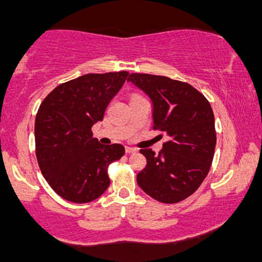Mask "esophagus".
Listing matches in <instances>:
<instances>
[{"instance_id": "34e87169", "label": "esophagus", "mask_w": 262, "mask_h": 262, "mask_svg": "<svg viewBox=\"0 0 262 262\" xmlns=\"http://www.w3.org/2000/svg\"><path fill=\"white\" fill-rule=\"evenodd\" d=\"M138 149L135 148H132V146H125V152L127 154H133V152H137Z\"/></svg>"}]
</instances>
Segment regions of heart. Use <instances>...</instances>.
<instances>
[{"label": "heart", "instance_id": "b5f03b06", "mask_svg": "<svg viewBox=\"0 0 262 262\" xmlns=\"http://www.w3.org/2000/svg\"><path fill=\"white\" fill-rule=\"evenodd\" d=\"M133 97H137V95H134V96H133Z\"/></svg>", "mask_w": 262, "mask_h": 262}]
</instances>
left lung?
Segmentation results:
<instances>
[{
    "instance_id": "obj_1",
    "label": "left lung",
    "mask_w": 262,
    "mask_h": 262,
    "mask_svg": "<svg viewBox=\"0 0 262 262\" xmlns=\"http://www.w3.org/2000/svg\"><path fill=\"white\" fill-rule=\"evenodd\" d=\"M128 81L149 96L152 128L167 135L158 155L140 149L146 166L138 185L159 202H181L197 191L212 165L217 141L212 107L187 82L150 74H130Z\"/></svg>"
}]
</instances>
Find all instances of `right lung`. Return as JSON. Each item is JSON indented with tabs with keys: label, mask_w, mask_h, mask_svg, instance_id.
<instances>
[{
	"label": "right lung",
	"mask_w": 262,
	"mask_h": 262,
	"mask_svg": "<svg viewBox=\"0 0 262 262\" xmlns=\"http://www.w3.org/2000/svg\"><path fill=\"white\" fill-rule=\"evenodd\" d=\"M128 71L86 74L56 86L35 117V155L41 173L66 201L87 203L110 186L108 165L124 155L121 144L102 145L92 125L127 80Z\"/></svg>",
	"instance_id": "right-lung-1"
}]
</instances>
